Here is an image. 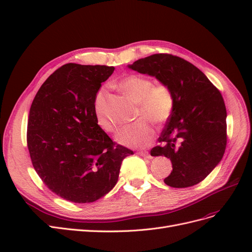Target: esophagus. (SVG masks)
I'll list each match as a JSON object with an SVG mask.
<instances>
[{
    "label": "esophagus",
    "instance_id": "esophagus-1",
    "mask_svg": "<svg viewBox=\"0 0 252 252\" xmlns=\"http://www.w3.org/2000/svg\"><path fill=\"white\" fill-rule=\"evenodd\" d=\"M139 155H140L141 157H145V158H150L149 152H147V151H140V152H139Z\"/></svg>",
    "mask_w": 252,
    "mask_h": 252
}]
</instances>
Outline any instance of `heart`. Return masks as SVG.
<instances>
[{"label":"heart","instance_id":"obj_1","mask_svg":"<svg viewBox=\"0 0 252 252\" xmlns=\"http://www.w3.org/2000/svg\"><path fill=\"white\" fill-rule=\"evenodd\" d=\"M119 87L131 100L138 103L136 117L146 118L152 123L162 126L169 120L174 108V95L172 89L165 83L154 84L141 74H130L122 79ZM106 91L104 88L97 91L94 100V112L98 125L105 131L114 130V124L103 110ZM154 129L146 120L124 126L117 134V141L128 147H145L154 140Z\"/></svg>","mask_w":252,"mask_h":252}]
</instances>
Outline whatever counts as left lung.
Returning a JSON list of instances; mask_svg holds the SVG:
<instances>
[{"instance_id": "obj_1", "label": "left lung", "mask_w": 252, "mask_h": 252, "mask_svg": "<svg viewBox=\"0 0 252 252\" xmlns=\"http://www.w3.org/2000/svg\"><path fill=\"white\" fill-rule=\"evenodd\" d=\"M130 69L169 85L174 108L152 157L170 158L172 171L164 182L174 188L196 185L220 162L227 144V112L223 96L188 61L167 53L140 59Z\"/></svg>"}]
</instances>
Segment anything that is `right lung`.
<instances>
[{"label": "right lung", "instance_id": "add662e5", "mask_svg": "<svg viewBox=\"0 0 252 252\" xmlns=\"http://www.w3.org/2000/svg\"><path fill=\"white\" fill-rule=\"evenodd\" d=\"M113 66L68 63L43 83L29 111L27 146L33 168L52 192L91 203L116 186L133 151L97 125L94 100Z\"/></svg>", "mask_w": 252, "mask_h": 252}]
</instances>
